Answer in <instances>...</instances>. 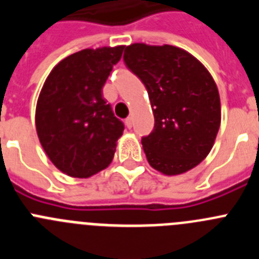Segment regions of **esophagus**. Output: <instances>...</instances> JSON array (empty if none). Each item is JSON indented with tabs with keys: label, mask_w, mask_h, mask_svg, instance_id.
Masks as SVG:
<instances>
[{
	"label": "esophagus",
	"mask_w": 259,
	"mask_h": 259,
	"mask_svg": "<svg viewBox=\"0 0 259 259\" xmlns=\"http://www.w3.org/2000/svg\"><path fill=\"white\" fill-rule=\"evenodd\" d=\"M125 125H127V128L132 127V116H128V118L125 119Z\"/></svg>",
	"instance_id": "obj_1"
}]
</instances>
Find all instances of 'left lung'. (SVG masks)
<instances>
[{"instance_id": "left-lung-1", "label": "left lung", "mask_w": 259, "mask_h": 259, "mask_svg": "<svg viewBox=\"0 0 259 259\" xmlns=\"http://www.w3.org/2000/svg\"><path fill=\"white\" fill-rule=\"evenodd\" d=\"M124 63L143 81L154 130L143 137L150 166L164 175L192 170L207 157L221 125V98L206 67L172 45L125 47Z\"/></svg>"}]
</instances>
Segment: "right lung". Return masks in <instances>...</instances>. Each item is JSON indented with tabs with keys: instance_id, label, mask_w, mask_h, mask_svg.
<instances>
[{
	"instance_id": "1",
	"label": "right lung",
	"mask_w": 259,
	"mask_h": 259,
	"mask_svg": "<svg viewBox=\"0 0 259 259\" xmlns=\"http://www.w3.org/2000/svg\"><path fill=\"white\" fill-rule=\"evenodd\" d=\"M124 47L84 49L62 59L45 80L36 105V131L53 164L72 178H89L114 158L124 125L102 88Z\"/></svg>"
}]
</instances>
